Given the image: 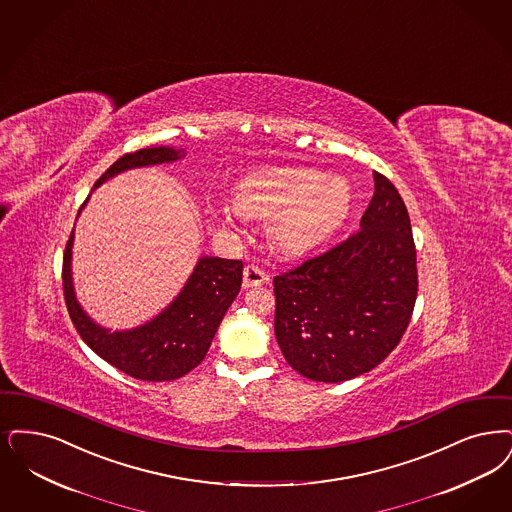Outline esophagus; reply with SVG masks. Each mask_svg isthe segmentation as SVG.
<instances>
[{"mask_svg": "<svg viewBox=\"0 0 512 512\" xmlns=\"http://www.w3.org/2000/svg\"><path fill=\"white\" fill-rule=\"evenodd\" d=\"M268 282V274L259 266L249 265L244 268V287L263 286Z\"/></svg>", "mask_w": 512, "mask_h": 512, "instance_id": "34e87169", "label": "esophagus"}]
</instances>
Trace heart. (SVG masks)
Here are the masks:
<instances>
[{
  "label": "heart",
  "mask_w": 512,
  "mask_h": 512,
  "mask_svg": "<svg viewBox=\"0 0 512 512\" xmlns=\"http://www.w3.org/2000/svg\"><path fill=\"white\" fill-rule=\"evenodd\" d=\"M352 204L345 177L307 167L257 171L234 188L238 215L266 219L268 246L284 257H301L328 242L345 225Z\"/></svg>",
  "instance_id": "obj_1"
}]
</instances>
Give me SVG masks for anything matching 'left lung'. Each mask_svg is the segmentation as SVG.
Here are the masks:
<instances>
[{
    "label": "left lung",
    "instance_id": "left-lung-1",
    "mask_svg": "<svg viewBox=\"0 0 512 512\" xmlns=\"http://www.w3.org/2000/svg\"><path fill=\"white\" fill-rule=\"evenodd\" d=\"M347 242L274 278V333L287 364L320 383L379 366L400 343L417 299L408 209L387 177Z\"/></svg>",
    "mask_w": 512,
    "mask_h": 512
}]
</instances>
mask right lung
<instances>
[{"mask_svg":"<svg viewBox=\"0 0 512 512\" xmlns=\"http://www.w3.org/2000/svg\"><path fill=\"white\" fill-rule=\"evenodd\" d=\"M186 156L184 148L154 146L125 154L110 165L93 190L123 171L169 164ZM89 202V198L80 207ZM78 213V215H80ZM74 230L64 251L62 286L68 314L87 347L110 366L141 381H173L196 368L211 347L226 310L242 287V261L221 257H200L179 295L167 307L131 329L104 328L83 310L72 278Z\"/></svg>","mask_w":512,"mask_h":512,"instance_id":"right-lung-1","label":"right lung"}]
</instances>
